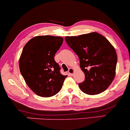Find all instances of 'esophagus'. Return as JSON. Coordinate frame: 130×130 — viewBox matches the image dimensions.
<instances>
[{
    "label": "esophagus",
    "mask_w": 130,
    "mask_h": 130,
    "mask_svg": "<svg viewBox=\"0 0 130 130\" xmlns=\"http://www.w3.org/2000/svg\"><path fill=\"white\" fill-rule=\"evenodd\" d=\"M73 73H74V70L72 68H70L69 69V73L70 75L72 76L73 74Z\"/></svg>",
    "instance_id": "obj_1"
}]
</instances>
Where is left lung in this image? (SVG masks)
<instances>
[{"mask_svg": "<svg viewBox=\"0 0 130 130\" xmlns=\"http://www.w3.org/2000/svg\"><path fill=\"white\" fill-rule=\"evenodd\" d=\"M68 45L77 55L85 79L79 83L81 90L97 95L107 89L115 75L117 55L107 39L97 32L66 37Z\"/></svg>", "mask_w": 130, "mask_h": 130, "instance_id": "1", "label": "left lung"}]
</instances>
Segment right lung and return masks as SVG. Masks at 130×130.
Segmentation results:
<instances>
[{"label": "right lung", "instance_id": "1", "mask_svg": "<svg viewBox=\"0 0 130 130\" xmlns=\"http://www.w3.org/2000/svg\"><path fill=\"white\" fill-rule=\"evenodd\" d=\"M63 42L61 37L37 36L23 48L19 62L21 73L26 85L37 95L52 96L61 89L67 76L61 74L54 56Z\"/></svg>", "mask_w": 130, "mask_h": 130}]
</instances>
